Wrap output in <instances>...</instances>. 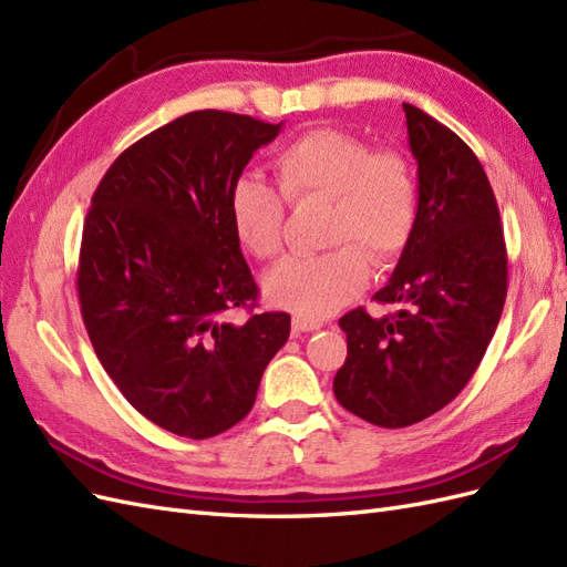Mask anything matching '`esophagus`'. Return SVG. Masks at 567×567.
<instances>
[{
  "mask_svg": "<svg viewBox=\"0 0 567 567\" xmlns=\"http://www.w3.org/2000/svg\"><path fill=\"white\" fill-rule=\"evenodd\" d=\"M323 323L321 321H313V318H303V316H295L292 318V336H301V332H313V330H321Z\"/></svg>",
  "mask_w": 567,
  "mask_h": 567,
  "instance_id": "34e87169",
  "label": "esophagus"
}]
</instances>
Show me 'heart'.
Returning a JSON list of instances; mask_svg holds the SVG:
<instances>
[{
  "instance_id": "b5f03b06",
  "label": "heart",
  "mask_w": 567,
  "mask_h": 567,
  "mask_svg": "<svg viewBox=\"0 0 567 567\" xmlns=\"http://www.w3.org/2000/svg\"><path fill=\"white\" fill-rule=\"evenodd\" d=\"M272 169L280 192L254 174L231 186V227L254 256L272 258L285 237L281 196L289 203L328 198V241L340 246L287 258L266 278V295L275 307L323 318L367 287L364 248L375 260H388L408 246L419 213L414 172L400 153L371 151L369 143L338 128H313L287 143Z\"/></svg>"
}]
</instances>
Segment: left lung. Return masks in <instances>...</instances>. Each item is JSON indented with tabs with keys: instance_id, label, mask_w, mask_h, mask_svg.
<instances>
[{
	"instance_id": "left-lung-1",
	"label": "left lung",
	"mask_w": 567,
	"mask_h": 567,
	"mask_svg": "<svg viewBox=\"0 0 567 567\" xmlns=\"http://www.w3.org/2000/svg\"><path fill=\"white\" fill-rule=\"evenodd\" d=\"M408 117L419 213L375 301L398 311L340 318L347 359L332 390L347 412L383 429L412 426L470 383L501 321L507 256L498 203L472 148L414 105Z\"/></svg>"
}]
</instances>
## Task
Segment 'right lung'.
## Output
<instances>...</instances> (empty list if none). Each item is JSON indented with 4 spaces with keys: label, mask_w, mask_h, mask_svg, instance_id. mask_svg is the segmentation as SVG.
Listing matches in <instances>:
<instances>
[{
    "label": "right lung",
    "mask_w": 567,
    "mask_h": 567,
    "mask_svg": "<svg viewBox=\"0 0 567 567\" xmlns=\"http://www.w3.org/2000/svg\"><path fill=\"white\" fill-rule=\"evenodd\" d=\"M280 128L188 112L114 159L85 217L79 299L93 350L134 410L184 439L241 422L289 338L282 311L225 318L258 297L229 192Z\"/></svg>",
    "instance_id": "1"
}]
</instances>
